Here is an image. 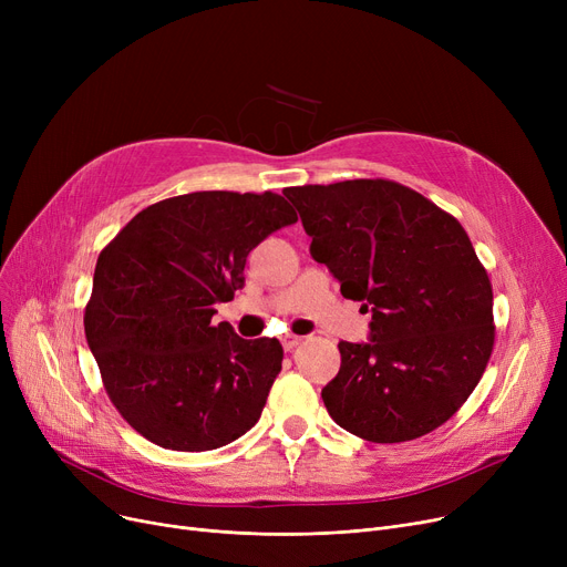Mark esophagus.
Wrapping results in <instances>:
<instances>
[{
  "label": "esophagus",
  "instance_id": "obj_1",
  "mask_svg": "<svg viewBox=\"0 0 567 567\" xmlns=\"http://www.w3.org/2000/svg\"><path fill=\"white\" fill-rule=\"evenodd\" d=\"M301 340H303V338H299V336H285V338H282V347H285V351H291L293 347L301 344Z\"/></svg>",
  "mask_w": 567,
  "mask_h": 567
}]
</instances>
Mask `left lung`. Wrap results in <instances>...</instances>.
<instances>
[{
  "mask_svg": "<svg viewBox=\"0 0 567 567\" xmlns=\"http://www.w3.org/2000/svg\"><path fill=\"white\" fill-rule=\"evenodd\" d=\"M344 299L372 312L370 340L340 342L321 400L372 443L419 439L466 402L494 347L492 282L451 214L402 184L353 178L285 190Z\"/></svg>",
  "mask_w": 567,
  "mask_h": 567,
  "instance_id": "8db88e82",
  "label": "left lung"
}]
</instances>
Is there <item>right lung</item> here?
I'll return each instance as SVG.
<instances>
[{"instance_id":"1","label":"right lung","mask_w":567,"mask_h":567,"mask_svg":"<svg viewBox=\"0 0 567 567\" xmlns=\"http://www.w3.org/2000/svg\"><path fill=\"white\" fill-rule=\"evenodd\" d=\"M296 220L276 193H188L146 206L101 250L84 336L112 404L144 439L202 453L259 421L282 344L212 317L244 287L250 250Z\"/></svg>"}]
</instances>
